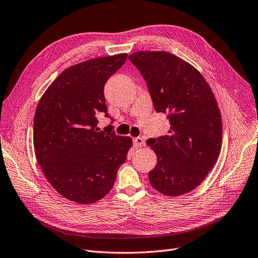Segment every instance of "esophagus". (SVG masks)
<instances>
[{
	"label": "esophagus",
	"instance_id": "obj_1",
	"mask_svg": "<svg viewBox=\"0 0 258 258\" xmlns=\"http://www.w3.org/2000/svg\"><path fill=\"white\" fill-rule=\"evenodd\" d=\"M133 142H134V146H135L136 148H138V147H144V146L146 145L145 139L142 138V137H136V138H134V140H133Z\"/></svg>",
	"mask_w": 258,
	"mask_h": 258
}]
</instances>
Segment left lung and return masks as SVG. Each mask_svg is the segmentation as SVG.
Here are the masks:
<instances>
[{
	"instance_id": "1",
	"label": "left lung",
	"mask_w": 258,
	"mask_h": 258,
	"mask_svg": "<svg viewBox=\"0 0 258 258\" xmlns=\"http://www.w3.org/2000/svg\"><path fill=\"white\" fill-rule=\"evenodd\" d=\"M128 58L145 79L155 110L170 121L167 135L147 140L157 156L150 183L170 197L191 191L221 150L222 120L215 95L201 73L173 54L135 52Z\"/></svg>"
}]
</instances>
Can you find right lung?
I'll use <instances>...</instances> for the list:
<instances>
[{
    "instance_id": "add662e5",
    "label": "right lung",
    "mask_w": 258,
    "mask_h": 258,
    "mask_svg": "<svg viewBox=\"0 0 258 258\" xmlns=\"http://www.w3.org/2000/svg\"><path fill=\"white\" fill-rule=\"evenodd\" d=\"M126 59L127 54H118L74 64L38 103L33 137L37 161L56 191L75 203H95L110 191L133 145L130 137L100 131L97 118L101 112L109 118L104 86Z\"/></svg>"
}]
</instances>
